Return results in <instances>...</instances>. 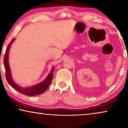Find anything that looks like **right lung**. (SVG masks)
Segmentation results:
<instances>
[{"mask_svg":"<svg viewBox=\"0 0 128 128\" xmlns=\"http://www.w3.org/2000/svg\"><path fill=\"white\" fill-rule=\"evenodd\" d=\"M14 39H13L10 42L9 44L8 45V48L6 49V52H5L4 56V69H5V72H6V80L8 84L13 87V88H14L16 90H17V92H20V93L23 94L26 96H34L39 95L43 93L44 92H45L46 90V89L48 88V87L50 86L51 81L53 78V71L54 68H53L52 70V71L50 72V74L47 77L46 79L44 81L42 82V83L38 84L35 86L32 87H30V88H23L18 86V85H17L14 81L12 79L11 77V73H10V70L9 68V64H8V50L12 42L14 41Z\"/></svg>","mask_w":128,"mask_h":128,"instance_id":"obj_1","label":"right lung"}]
</instances>
